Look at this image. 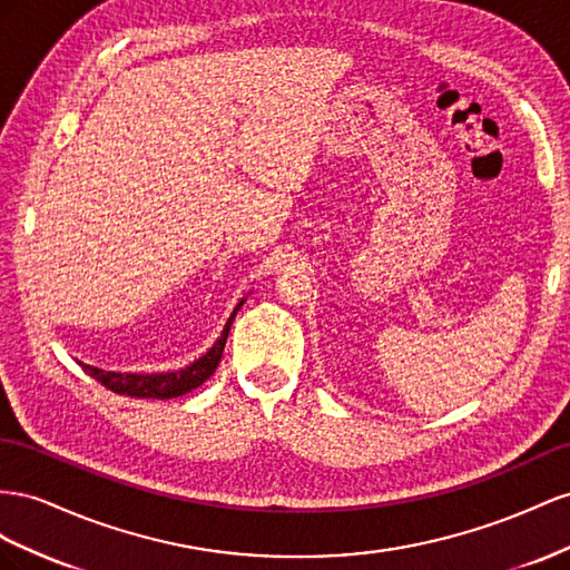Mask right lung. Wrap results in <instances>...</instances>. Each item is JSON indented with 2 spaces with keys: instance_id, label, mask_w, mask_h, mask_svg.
Returning a JSON list of instances; mask_svg holds the SVG:
<instances>
[{
  "instance_id": "add662e5",
  "label": "right lung",
  "mask_w": 570,
  "mask_h": 570,
  "mask_svg": "<svg viewBox=\"0 0 570 570\" xmlns=\"http://www.w3.org/2000/svg\"><path fill=\"white\" fill-rule=\"evenodd\" d=\"M246 303V298L238 301V305L234 307L232 317L226 320L224 330L219 334V338L213 344L207 353H203L198 361H193L190 365L181 367V370H167V372H117V370H102V367H95L88 363H80L78 365L83 367L92 380L100 382L102 386L111 389L114 394H126V396H136V399H176V396H184L188 392H193L195 386H200L205 380L213 377V372L217 370L219 361H222V353H224V344H226V336H229L232 330V322L238 313V307Z\"/></svg>"
}]
</instances>
